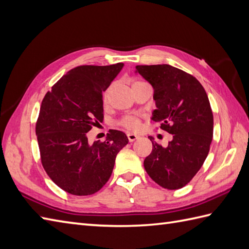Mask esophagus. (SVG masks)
I'll return each mask as SVG.
<instances>
[{"label": "esophagus", "mask_w": 249, "mask_h": 249, "mask_svg": "<svg viewBox=\"0 0 249 249\" xmlns=\"http://www.w3.org/2000/svg\"><path fill=\"white\" fill-rule=\"evenodd\" d=\"M127 138H128L129 142H134L135 140H137V139L139 138V136L136 135V134H127Z\"/></svg>", "instance_id": "esophagus-1"}]
</instances>
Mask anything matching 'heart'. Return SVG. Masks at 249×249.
<instances>
[{
	"mask_svg": "<svg viewBox=\"0 0 249 249\" xmlns=\"http://www.w3.org/2000/svg\"><path fill=\"white\" fill-rule=\"evenodd\" d=\"M140 83H143V82H136L134 85L140 84ZM107 100H108V90L103 95V102L106 104ZM140 123H141V115L140 114H137V113L127 114V115H125V117H123L122 119L119 121V124L121 126H123V127H125V128L129 129V130L137 129L138 127L140 126Z\"/></svg>",
	"mask_w": 249,
	"mask_h": 249,
	"instance_id": "obj_1",
	"label": "heart"
}]
</instances>
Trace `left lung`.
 I'll use <instances>...</instances> for the list:
<instances>
[{"mask_svg": "<svg viewBox=\"0 0 249 249\" xmlns=\"http://www.w3.org/2000/svg\"><path fill=\"white\" fill-rule=\"evenodd\" d=\"M136 72L154 88L157 109L152 120L173 135L166 147L148 137L153 151L144 167L160 187L180 189L192 180L209 153L213 137L209 98L194 76L170 65L137 66Z\"/></svg>", "mask_w": 249, "mask_h": 249, "instance_id": "obj_1", "label": "left lung"}]
</instances>
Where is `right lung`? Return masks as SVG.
<instances>
[{
  "instance_id": "right-lung-1",
  "label": "right lung",
  "mask_w": 249,
  "mask_h": 249,
  "mask_svg": "<svg viewBox=\"0 0 249 249\" xmlns=\"http://www.w3.org/2000/svg\"><path fill=\"white\" fill-rule=\"evenodd\" d=\"M124 63L79 66L45 94L36 123L41 163L57 186L72 195L100 191L110 178L115 157L127 143L123 131L111 129L104 142H88L87 132L103 122V91Z\"/></svg>"
}]
</instances>
